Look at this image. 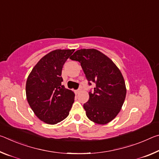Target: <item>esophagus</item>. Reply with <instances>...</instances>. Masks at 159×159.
I'll use <instances>...</instances> for the list:
<instances>
[{"mask_svg": "<svg viewBox=\"0 0 159 159\" xmlns=\"http://www.w3.org/2000/svg\"><path fill=\"white\" fill-rule=\"evenodd\" d=\"M80 90H80V88H79V89H78V90L75 91V93H76V94H79L80 92Z\"/></svg>", "mask_w": 159, "mask_h": 159, "instance_id": "obj_1", "label": "esophagus"}]
</instances>
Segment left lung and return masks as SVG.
Here are the masks:
<instances>
[{
	"mask_svg": "<svg viewBox=\"0 0 159 159\" xmlns=\"http://www.w3.org/2000/svg\"><path fill=\"white\" fill-rule=\"evenodd\" d=\"M70 59L80 63L88 84L96 86L83 104L86 116L98 124L111 121L121 109L126 95L123 75L111 60L95 49H80Z\"/></svg>",
	"mask_w": 159,
	"mask_h": 159,
	"instance_id": "obj_1",
	"label": "left lung"
}]
</instances>
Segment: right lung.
I'll return each instance as SVG.
<instances>
[{
    "label": "right lung",
    "instance_id": "obj_1",
    "mask_svg": "<svg viewBox=\"0 0 159 159\" xmlns=\"http://www.w3.org/2000/svg\"><path fill=\"white\" fill-rule=\"evenodd\" d=\"M75 50H55L39 60L26 83L28 103L36 116L54 125L69 114L75 95L61 85V70Z\"/></svg>",
    "mask_w": 159,
    "mask_h": 159
}]
</instances>
